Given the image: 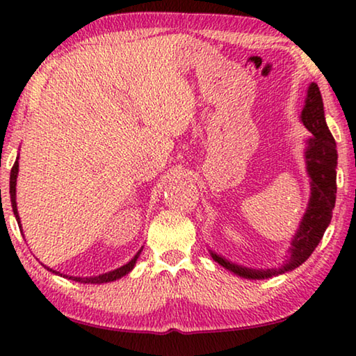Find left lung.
<instances>
[{
	"label": "left lung",
	"mask_w": 356,
	"mask_h": 356,
	"mask_svg": "<svg viewBox=\"0 0 356 356\" xmlns=\"http://www.w3.org/2000/svg\"><path fill=\"white\" fill-rule=\"evenodd\" d=\"M17 174H19V155H17V160H15V163H14V166H12V170H10V182H9L10 188H9V193H10V204H12V210H14V215H15L17 221H19V227H20V231H22V225H20V216H19V212H17V202H15V185H17ZM213 257H215V261L220 264V259H221V257H218V256H216V254H213ZM136 259H138V254H136L134 259H131V261H130L129 264H125L124 267H120V268H118V270H114V272H110V273H105V275L94 276V278H72V276H65V275H61V273H58V272H55V270H51V268H48V267H47V270H50V272L56 273V275H61V276H64V278L74 280V281H76V282H91V284H102V282H110V281H114V280H119L120 276L127 275V273L130 272V270L135 267V262H136Z\"/></svg>",
	"instance_id": "obj_1"
}]
</instances>
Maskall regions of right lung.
Here are the masks:
<instances>
[{"instance_id": "1", "label": "right lung", "mask_w": 356, "mask_h": 356, "mask_svg": "<svg viewBox=\"0 0 356 356\" xmlns=\"http://www.w3.org/2000/svg\"><path fill=\"white\" fill-rule=\"evenodd\" d=\"M303 125L308 129L314 140L309 141V149L306 150V165H308V174L311 177V200L309 207L306 210L300 229L292 242L291 257L276 268L268 270H250L236 267L220 259V264L227 270H231L238 276L248 280H265L272 278L289 272L305 262L311 252L323 237L325 229L328 227L331 220V210L334 209L336 201V143L333 135L330 134L325 122L323 106L321 99H312L305 106L301 113Z\"/></svg>"}]
</instances>
